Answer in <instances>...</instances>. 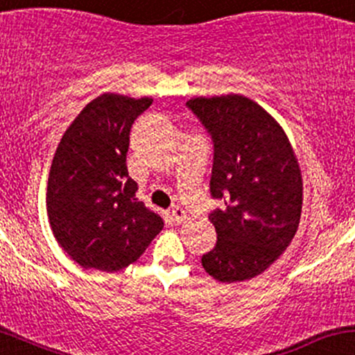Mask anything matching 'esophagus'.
<instances>
[{
	"label": "esophagus",
	"instance_id": "1",
	"mask_svg": "<svg viewBox=\"0 0 355 355\" xmlns=\"http://www.w3.org/2000/svg\"><path fill=\"white\" fill-rule=\"evenodd\" d=\"M171 216H173V220L179 225V223H182L186 220V211L182 208H179V206H174L173 211H171Z\"/></svg>",
	"mask_w": 355,
	"mask_h": 355
}]
</instances>
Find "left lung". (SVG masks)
<instances>
[{
	"label": "left lung",
	"mask_w": 355,
	"mask_h": 355,
	"mask_svg": "<svg viewBox=\"0 0 355 355\" xmlns=\"http://www.w3.org/2000/svg\"><path fill=\"white\" fill-rule=\"evenodd\" d=\"M186 107L211 135L209 193L223 202L209 213L218 241L202 254V268L226 284L250 280L297 233L302 176L295 154L272 115L243 95L191 98Z\"/></svg>",
	"instance_id": "left-lung-1"
}]
</instances>
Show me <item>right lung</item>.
Returning <instances> with one entry per match:
<instances>
[{"mask_svg":"<svg viewBox=\"0 0 355 355\" xmlns=\"http://www.w3.org/2000/svg\"><path fill=\"white\" fill-rule=\"evenodd\" d=\"M153 98L103 94L65 130L50 167L46 213L63 252L83 268L134 263L164 223L135 198L127 173L129 134Z\"/></svg>","mask_w":355,"mask_h":355,"instance_id":"add662e5","label":"right lung"}]
</instances>
